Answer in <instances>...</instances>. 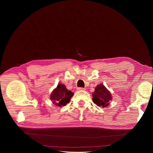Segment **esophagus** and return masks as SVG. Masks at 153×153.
Here are the masks:
<instances>
[{"mask_svg": "<svg viewBox=\"0 0 153 153\" xmlns=\"http://www.w3.org/2000/svg\"><path fill=\"white\" fill-rule=\"evenodd\" d=\"M77 90H78V91H85V89H84V88H82V87H78V88H77Z\"/></svg>", "mask_w": 153, "mask_h": 153, "instance_id": "34e87169", "label": "esophagus"}]
</instances>
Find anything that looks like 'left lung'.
<instances>
[{
    "label": "left lung",
    "instance_id": "1",
    "mask_svg": "<svg viewBox=\"0 0 153 153\" xmlns=\"http://www.w3.org/2000/svg\"><path fill=\"white\" fill-rule=\"evenodd\" d=\"M112 97L110 92L102 84H99L95 88L92 94V101L99 106L106 107L109 105V101L112 100Z\"/></svg>",
    "mask_w": 153,
    "mask_h": 153
}]
</instances>
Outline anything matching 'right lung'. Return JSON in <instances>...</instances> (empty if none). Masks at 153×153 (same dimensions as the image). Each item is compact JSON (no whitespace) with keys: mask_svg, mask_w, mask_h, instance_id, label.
I'll return each mask as SVG.
<instances>
[{"mask_svg":"<svg viewBox=\"0 0 153 153\" xmlns=\"http://www.w3.org/2000/svg\"><path fill=\"white\" fill-rule=\"evenodd\" d=\"M73 94V92L68 90L65 85L59 84L51 94L50 100L54 105L58 106H65L70 101Z\"/></svg>","mask_w":153,"mask_h":153,"instance_id":"obj_1","label":"right lung"}]
</instances>
